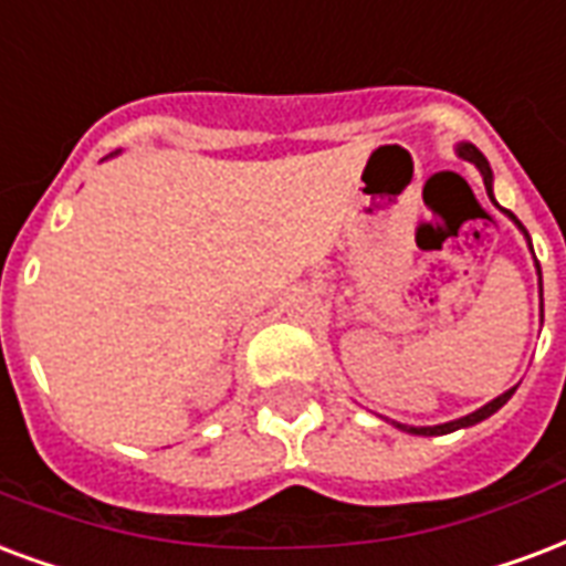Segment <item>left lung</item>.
<instances>
[{
	"label": "left lung",
	"mask_w": 566,
	"mask_h": 566,
	"mask_svg": "<svg viewBox=\"0 0 566 566\" xmlns=\"http://www.w3.org/2000/svg\"><path fill=\"white\" fill-rule=\"evenodd\" d=\"M460 155L465 157V160H471V164H474V167L480 169V176H483V185H486V190H490V197H492V169H490V164H486V157L480 155V151L474 146H460ZM510 218H513V214H510ZM513 220H516V218H513ZM516 227H520L522 232H525V227H522L520 220H516ZM537 271H541V265H537ZM513 390H516V388L504 390L501 397H495V399H492V402H486L483 409L471 411V415H465V418H460V420H450V423H441V427H402V423H397V427L406 429V432H415V436H444V432H453V429L474 427V423H480V420H486V418H490V415H495V411H499L510 397H513Z\"/></svg>",
	"instance_id": "obj_1"
}]
</instances>
